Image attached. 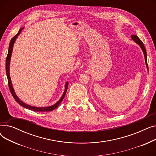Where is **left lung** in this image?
<instances>
[{
  "mask_svg": "<svg viewBox=\"0 0 156 156\" xmlns=\"http://www.w3.org/2000/svg\"><path fill=\"white\" fill-rule=\"evenodd\" d=\"M131 38H132V39L134 41V42L137 44L140 47L141 49L143 51V53H144V57H145V64H146V66H147V70L149 71V69H148V64H147V52H146V50H145V48L144 47V45L143 44V42H142V41L140 40V38H139L136 35H132L131 36Z\"/></svg>",
  "mask_w": 156,
  "mask_h": 156,
  "instance_id": "1",
  "label": "left lung"
}]
</instances>
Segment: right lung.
<instances>
[{"label": "right lung", "instance_id": "right-lung-1", "mask_svg": "<svg viewBox=\"0 0 156 156\" xmlns=\"http://www.w3.org/2000/svg\"><path fill=\"white\" fill-rule=\"evenodd\" d=\"M24 29L23 28H21L17 34H16L11 40L10 44H9V50H8V54H7V56L6 58V61H5V71H6V75H7V80H8V85H9V90L11 92L12 95L13 96L14 99H15V101L17 102L20 105H21L22 107L30 109V110H32L34 111H37V112H48V111H52L54 109H55V108H57L58 107V105L61 104V102L62 101L64 97H65L67 89H68V81H67L66 83L65 84V90L64 92L62 95V97H61V99L57 101L55 104H54L52 105L51 106H48V107H35V106H31L30 105H28L26 103L23 102L21 99H20L16 95L14 88L12 87V82H11V77H10V73H9V68H10V62H11V55L12 53V49H13V46H14V44L15 42V41L16 40V38H18V37L20 35V34H21V31Z\"/></svg>", "mask_w": 156, "mask_h": 156}]
</instances>
